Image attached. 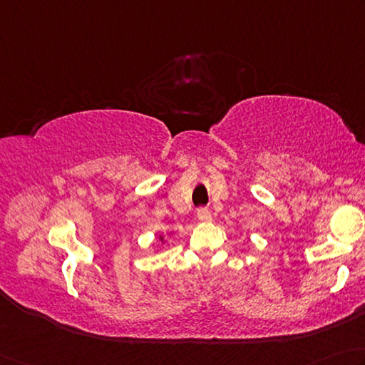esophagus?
Here are the masks:
<instances>
[{"label":"esophagus","instance_id":"obj_1","mask_svg":"<svg viewBox=\"0 0 365 365\" xmlns=\"http://www.w3.org/2000/svg\"><path fill=\"white\" fill-rule=\"evenodd\" d=\"M197 218L202 222H210L212 221V213H210V210L207 208H200L199 212H197Z\"/></svg>","mask_w":365,"mask_h":365}]
</instances>
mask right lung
<instances>
[{"label": "right lung", "instance_id": "right-lung-1", "mask_svg": "<svg viewBox=\"0 0 365 365\" xmlns=\"http://www.w3.org/2000/svg\"><path fill=\"white\" fill-rule=\"evenodd\" d=\"M158 240H160V244H162V245H165V237H163V235H158Z\"/></svg>", "mask_w": 365, "mask_h": 365}]
</instances>
